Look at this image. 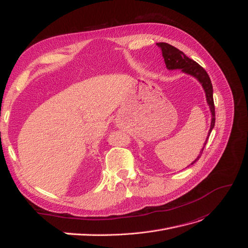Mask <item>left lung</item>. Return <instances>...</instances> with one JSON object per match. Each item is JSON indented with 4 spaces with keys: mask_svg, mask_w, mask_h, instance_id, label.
<instances>
[{
    "mask_svg": "<svg viewBox=\"0 0 248 248\" xmlns=\"http://www.w3.org/2000/svg\"><path fill=\"white\" fill-rule=\"evenodd\" d=\"M156 45L162 50L163 58H164L166 67L168 70H181L182 73H186L187 75L195 77L197 80L201 83L203 90L205 92L206 101H207V104H208L210 112H211V124H210L208 136H207L202 149L200 150V154L196 157L195 161L190 164V165H194L198 161V159L201 157L204 147L207 143V140H208L210 133L213 130L214 124H215V108H214V102H213V87H212L210 77L208 74H207V72L201 66H200L198 62L187 58L185 53H183L181 50L177 49L176 47H174L168 43H164V42L156 43ZM190 165H188L187 167H189Z\"/></svg>",
    "mask_w": 248,
    "mask_h": 248,
    "instance_id": "8db88e82",
    "label": "left lung"
}]
</instances>
